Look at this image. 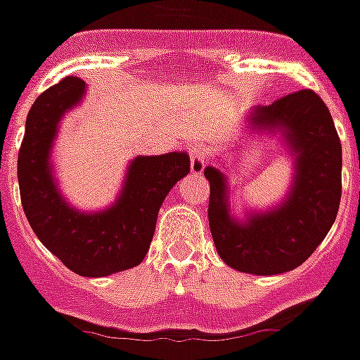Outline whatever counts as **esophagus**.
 <instances>
[{
  "label": "esophagus",
  "mask_w": 360,
  "mask_h": 360,
  "mask_svg": "<svg viewBox=\"0 0 360 360\" xmlns=\"http://www.w3.org/2000/svg\"><path fill=\"white\" fill-rule=\"evenodd\" d=\"M190 153V170L194 175H201L207 165V150L203 146H192Z\"/></svg>",
  "instance_id": "obj_1"
}]
</instances>
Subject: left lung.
Masks as SVG:
<instances>
[{
  "label": "left lung",
  "instance_id": "left-lung-1",
  "mask_svg": "<svg viewBox=\"0 0 360 360\" xmlns=\"http://www.w3.org/2000/svg\"><path fill=\"white\" fill-rule=\"evenodd\" d=\"M251 127L279 129L296 157L290 194L277 209L233 220L227 181L207 166L209 227L221 261L244 274L276 276L309 259L331 229L342 195V146L331 112L314 90L283 96L248 116Z\"/></svg>",
  "mask_w": 360,
  "mask_h": 360
}]
</instances>
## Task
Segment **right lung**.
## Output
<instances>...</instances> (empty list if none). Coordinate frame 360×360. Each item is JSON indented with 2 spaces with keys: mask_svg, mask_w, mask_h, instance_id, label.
<instances>
[{
  "mask_svg": "<svg viewBox=\"0 0 360 360\" xmlns=\"http://www.w3.org/2000/svg\"><path fill=\"white\" fill-rule=\"evenodd\" d=\"M79 77H64L34 99L18 153L23 212L38 240L66 268L83 277H103L144 261L159 209L172 186L190 172L186 153L136 157L118 201L84 214L63 200L49 168V150L60 116L84 94Z\"/></svg>",
  "mask_w": 360,
  "mask_h": 360,
  "instance_id": "1",
  "label": "right lung"
}]
</instances>
